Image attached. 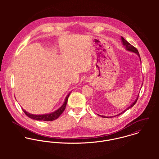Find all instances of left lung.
<instances>
[{
	"label": "left lung",
	"instance_id": "left-lung-1",
	"mask_svg": "<svg viewBox=\"0 0 159 159\" xmlns=\"http://www.w3.org/2000/svg\"><path fill=\"white\" fill-rule=\"evenodd\" d=\"M120 39H121V41H122V45L124 46H125V49L127 50V51H130V52H134V53H135L137 55H138V56L139 57V61H140V62L141 63V58H140V56H139V52H138V50H137V49H136V48H135L134 46H133L131 44H130L127 41H126L122 37H120ZM142 86H143V84H141V88H142ZM141 88H140V89H141ZM138 96H139V94L138 95V96H137V97H136V99H135V100L128 107V108H127L125 110H124L122 112H121V113H120L118 114H117V115H115V116H110V117H108V116H101V115H99V114H98V116H101V117H105V118H110V117H116V116H119V115H120V114H122V113H124V112H125L127 110H129V109H130V108H131L132 107H134V105L136 103V101H137V100H138Z\"/></svg>",
	"mask_w": 159,
	"mask_h": 159
}]
</instances>
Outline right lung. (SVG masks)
Segmentation results:
<instances>
[{
    "label": "right lung",
    "instance_id": "obj_1",
    "mask_svg": "<svg viewBox=\"0 0 159 159\" xmlns=\"http://www.w3.org/2000/svg\"><path fill=\"white\" fill-rule=\"evenodd\" d=\"M70 92L67 94L66 96L65 100L62 105V106L58 108L57 110L54 111V112L50 113L43 114H30L28 112H27L25 110H24L22 108L23 111L24 113L25 114L29 117L34 119V120H43V121H52L56 119H57L61 114L63 113V111L65 110L67 101H68V97L70 95Z\"/></svg>",
    "mask_w": 159,
    "mask_h": 159
}]
</instances>
